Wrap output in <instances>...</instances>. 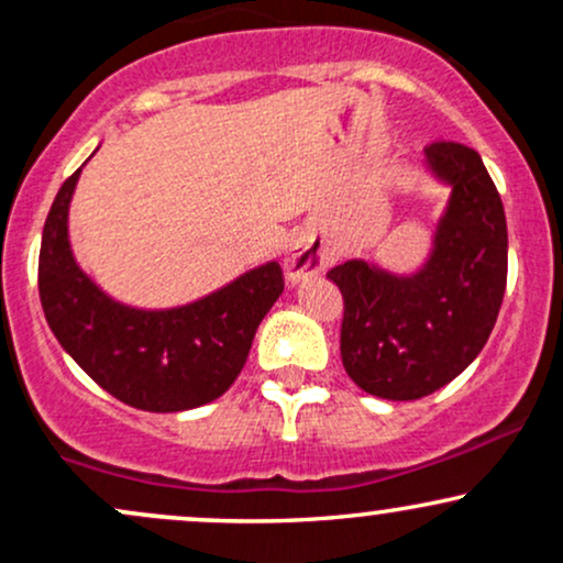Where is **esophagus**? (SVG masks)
I'll use <instances>...</instances> for the list:
<instances>
[{"label": "esophagus", "mask_w": 563, "mask_h": 563, "mask_svg": "<svg viewBox=\"0 0 563 563\" xmlns=\"http://www.w3.org/2000/svg\"><path fill=\"white\" fill-rule=\"evenodd\" d=\"M333 254L322 243L314 241H296L286 249L283 256V269H286L288 283H301L307 277L322 273V269L331 267Z\"/></svg>", "instance_id": "34e87169"}]
</instances>
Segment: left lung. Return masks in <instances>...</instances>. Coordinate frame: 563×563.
<instances>
[{"instance_id": "left-lung-1", "label": "left lung", "mask_w": 563, "mask_h": 563, "mask_svg": "<svg viewBox=\"0 0 563 563\" xmlns=\"http://www.w3.org/2000/svg\"><path fill=\"white\" fill-rule=\"evenodd\" d=\"M426 172L450 187V200L423 267L394 275L349 260L328 273L344 296V371L394 402L461 376L487 344L506 294V211L482 156L461 142H431Z\"/></svg>"}]
</instances>
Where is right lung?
<instances>
[{"label":"right lung","instance_id":"add662e5","mask_svg":"<svg viewBox=\"0 0 563 563\" xmlns=\"http://www.w3.org/2000/svg\"><path fill=\"white\" fill-rule=\"evenodd\" d=\"M79 174L57 190L38 251V299L55 339L97 386L137 410L179 412L214 402L243 371L256 328L283 294L280 264L249 269L183 307L115 301L70 251L68 209Z\"/></svg>","mask_w":563,"mask_h":563}]
</instances>
